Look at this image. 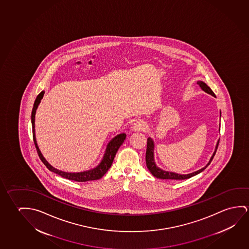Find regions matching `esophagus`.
<instances>
[{
    "label": "esophagus",
    "instance_id": "esophagus-1",
    "mask_svg": "<svg viewBox=\"0 0 249 249\" xmlns=\"http://www.w3.org/2000/svg\"><path fill=\"white\" fill-rule=\"evenodd\" d=\"M146 129H147V125L145 122H143L142 120L137 121L133 126V130L134 131H145Z\"/></svg>",
    "mask_w": 249,
    "mask_h": 249
}]
</instances>
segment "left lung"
<instances>
[{"label":"left lung","mask_w":249,"mask_h":249,"mask_svg":"<svg viewBox=\"0 0 249 249\" xmlns=\"http://www.w3.org/2000/svg\"><path fill=\"white\" fill-rule=\"evenodd\" d=\"M197 84L202 88L203 90L207 92L208 94H211V96H215L214 92L212 91V89H211L205 83H203L202 81H198ZM218 145L219 141L218 142H217V145L215 146V151H214V153H213L211 160L208 163V165H207L205 167L200 169V170L196 171V172L190 173V174L180 175V174L174 173V172H165V171H163V170H161L160 168H159V167L156 166L155 163H154V159H153V146H154V145H153V142L152 141V139L148 138L147 139V145H146V153H145V163H146V166H147V168L149 170V172L153 174V176L155 177V178H157L175 180L187 179V178H192V177L195 176L196 174H198L200 172H203V170L206 168L207 166L211 164V161H212L213 158H214V154L216 153V150L218 148Z\"/></svg>","instance_id":"1"}]
</instances>
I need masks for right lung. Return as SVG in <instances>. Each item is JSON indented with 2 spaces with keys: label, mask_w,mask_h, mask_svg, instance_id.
Masks as SVG:
<instances>
[{
  "label": "right lung",
  "mask_w": 249,
  "mask_h": 249,
  "mask_svg": "<svg viewBox=\"0 0 249 249\" xmlns=\"http://www.w3.org/2000/svg\"><path fill=\"white\" fill-rule=\"evenodd\" d=\"M44 96V91L40 92L38 94L36 99H35V104L33 107L32 110V116H31V121H32V126H33V138H34V142H35V147L37 150V153L38 154V157L41 160L43 164L46 165L48 170H50L51 172L56 173L57 175L61 176L62 178H65L69 180H73V181H77V182H86V181H90V180L99 179L104 174L107 172V170L110 168L111 165L114 161L115 154L118 151L119 147L123 145L124 140L126 139V134H118L117 136H115V138L112 139L110 142L107 144L106 152L104 154V159L102 162L100 163L98 166H96V168L92 169L87 172H77V173H70V172H61L58 171L57 169L53 168L52 165L48 164V162L45 160V158L43 157L42 154L40 153V151L38 149L36 139H35V118L36 109L38 107V104L40 103V101Z\"/></svg>",
  "instance_id": "1"
}]
</instances>
